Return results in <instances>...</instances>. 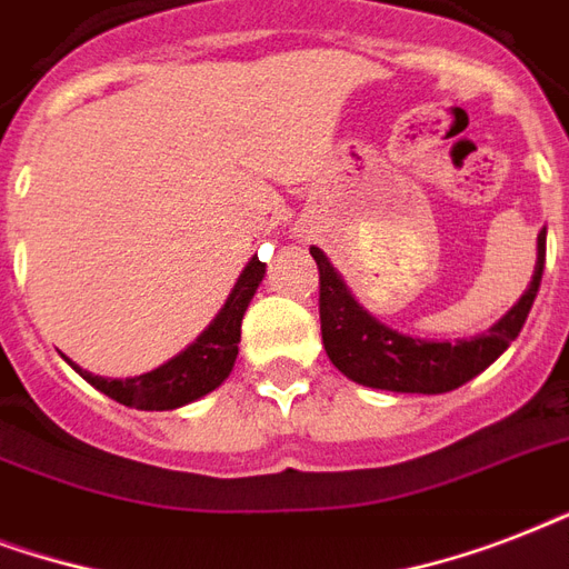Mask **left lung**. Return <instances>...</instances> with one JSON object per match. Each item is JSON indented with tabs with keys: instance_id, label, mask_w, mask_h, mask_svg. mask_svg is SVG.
Masks as SVG:
<instances>
[{
	"instance_id": "1",
	"label": "left lung",
	"mask_w": 569,
	"mask_h": 569,
	"mask_svg": "<svg viewBox=\"0 0 569 569\" xmlns=\"http://www.w3.org/2000/svg\"><path fill=\"white\" fill-rule=\"evenodd\" d=\"M310 253L319 266L321 342H325L330 363L363 387L437 396V392L458 389L460 383L485 372L487 366L520 337L540 289V277H543L547 230H540L538 236V266L517 307L502 321H496L487 333L476 339H460L455 346L405 337L380 325L351 298L348 286L333 271L328 257L319 248H310Z\"/></svg>"
}]
</instances>
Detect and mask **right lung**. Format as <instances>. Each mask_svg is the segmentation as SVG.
<instances>
[{"label":"right lung","mask_w":569,"mask_h":569,"mask_svg":"<svg viewBox=\"0 0 569 569\" xmlns=\"http://www.w3.org/2000/svg\"><path fill=\"white\" fill-rule=\"evenodd\" d=\"M262 274H266V262L253 257L227 303H223V310L218 312V319L197 337L194 346H189L182 355H177L153 372L127 380H111L82 372L79 366H73V369L91 387H97L120 405L136 407V410H173V407L197 401L206 392H212L214 387H221L223 378L232 372V363L239 355L241 316L248 310Z\"/></svg>","instance_id":"add662e5"}]
</instances>
